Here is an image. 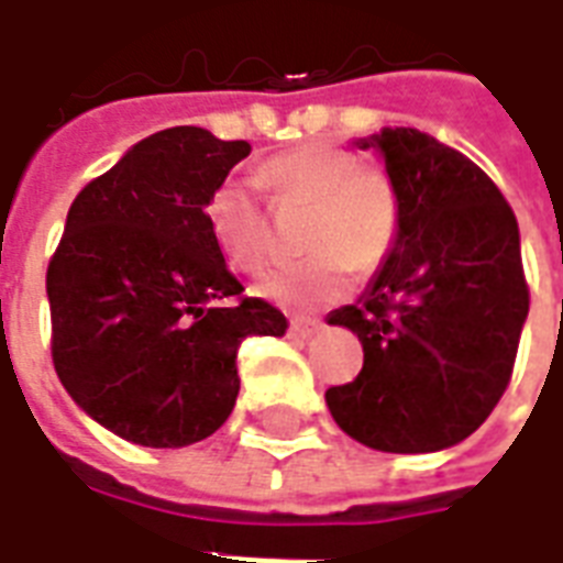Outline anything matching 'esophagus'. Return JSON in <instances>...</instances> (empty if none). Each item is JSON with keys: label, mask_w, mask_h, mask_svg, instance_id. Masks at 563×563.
<instances>
[{"label": "esophagus", "mask_w": 563, "mask_h": 563, "mask_svg": "<svg viewBox=\"0 0 563 563\" xmlns=\"http://www.w3.org/2000/svg\"><path fill=\"white\" fill-rule=\"evenodd\" d=\"M319 331H322V322H319V319L295 317L292 322H289V334H292V338H301V341L313 338V334H319Z\"/></svg>", "instance_id": "esophagus-1"}]
</instances>
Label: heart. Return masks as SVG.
<instances>
[{
	"label": "heart",
	"instance_id": "obj_1",
	"mask_svg": "<svg viewBox=\"0 0 563 563\" xmlns=\"http://www.w3.org/2000/svg\"><path fill=\"white\" fill-rule=\"evenodd\" d=\"M262 177L280 201L310 205L305 262L283 265L258 280L256 292L289 310L334 305L353 289V268L374 271L389 256L401 229V198L389 177L362 168L350 150L322 141L298 144L265 162ZM205 222L225 262L258 271L268 258V217L256 184L229 174L205 201Z\"/></svg>",
	"mask_w": 563,
	"mask_h": 563
}]
</instances>
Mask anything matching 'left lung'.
<instances>
[{"instance_id":"obj_1","label":"left lung","mask_w":563,"mask_h":563,"mask_svg":"<svg viewBox=\"0 0 563 563\" xmlns=\"http://www.w3.org/2000/svg\"><path fill=\"white\" fill-rule=\"evenodd\" d=\"M401 198V229L355 305L329 325L358 334L362 374L325 391L341 431L379 452H440L471 437L507 391L528 283L519 222L488 174L419 129L353 141Z\"/></svg>"}]
</instances>
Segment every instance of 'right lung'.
I'll list each match as a JSON object with an SVG mask.
<instances>
[{
	"mask_svg": "<svg viewBox=\"0 0 563 563\" xmlns=\"http://www.w3.org/2000/svg\"><path fill=\"white\" fill-rule=\"evenodd\" d=\"M246 141L174 126L139 141L71 201L47 268L54 367L71 401L129 443L192 446L238 401V346L289 322L241 298L205 222Z\"/></svg>",
	"mask_w": 563,
	"mask_h": 563,
	"instance_id": "right-lung-1",
	"label": "right lung"
}]
</instances>
